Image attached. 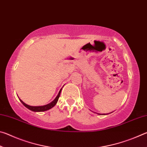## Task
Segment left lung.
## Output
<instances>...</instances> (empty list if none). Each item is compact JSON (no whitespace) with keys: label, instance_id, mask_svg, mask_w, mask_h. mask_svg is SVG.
Here are the masks:
<instances>
[{"label":"left lung","instance_id":"8db88e82","mask_svg":"<svg viewBox=\"0 0 147 147\" xmlns=\"http://www.w3.org/2000/svg\"><path fill=\"white\" fill-rule=\"evenodd\" d=\"M98 115H101V114H98ZM104 115H105V114H104Z\"/></svg>","mask_w":147,"mask_h":147}]
</instances>
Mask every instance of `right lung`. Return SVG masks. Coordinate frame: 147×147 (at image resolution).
Masks as SVG:
<instances>
[{"instance_id": "right-lung-1", "label": "right lung", "mask_w": 147, "mask_h": 147, "mask_svg": "<svg viewBox=\"0 0 147 147\" xmlns=\"http://www.w3.org/2000/svg\"><path fill=\"white\" fill-rule=\"evenodd\" d=\"M61 91V89H60V91H59L58 96H56V98L54 99V100L53 102H52L47 104V105L42 106H29V105H28V104H26L25 103L23 102L22 101L20 98H19V100H20V101L21 102L22 104H23V105L26 107V108L29 109L30 110L33 111H45L49 110V109L52 108L53 107H54V106L56 105L57 102H58V98L59 97V96H60Z\"/></svg>"}]
</instances>
